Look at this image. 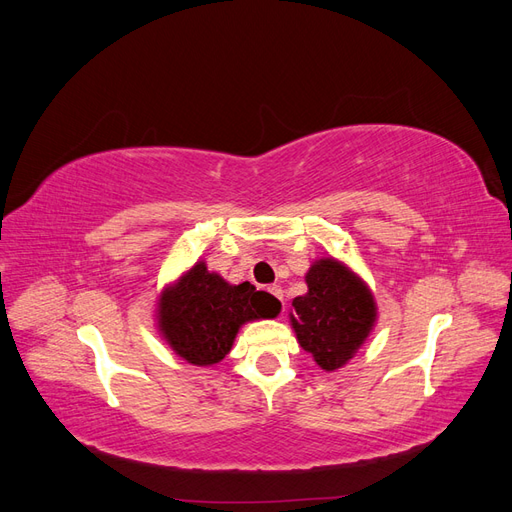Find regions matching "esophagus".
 Listing matches in <instances>:
<instances>
[{
  "label": "esophagus",
  "instance_id": "obj_1",
  "mask_svg": "<svg viewBox=\"0 0 512 512\" xmlns=\"http://www.w3.org/2000/svg\"><path fill=\"white\" fill-rule=\"evenodd\" d=\"M269 292L273 294V297H277V299H280V301L284 303V290H282V286L273 284V286H269Z\"/></svg>",
  "mask_w": 512,
  "mask_h": 512
}]
</instances>
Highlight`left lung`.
Segmentation results:
<instances>
[{"mask_svg":"<svg viewBox=\"0 0 512 512\" xmlns=\"http://www.w3.org/2000/svg\"><path fill=\"white\" fill-rule=\"evenodd\" d=\"M305 284L307 292L292 299L290 327L320 369H342L376 327L374 292L346 262L333 256L314 260Z\"/></svg>","mask_w":512,"mask_h":512,"instance_id":"1","label":"left lung"}]
</instances>
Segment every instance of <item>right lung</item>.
Wrapping results in <instances>:
<instances>
[{
    "label": "right lung",
    "mask_w": 512,
    "mask_h": 512,
    "mask_svg": "<svg viewBox=\"0 0 512 512\" xmlns=\"http://www.w3.org/2000/svg\"><path fill=\"white\" fill-rule=\"evenodd\" d=\"M282 303L250 282L228 284L198 260L156 301V327L179 359L196 367L218 365L247 322L280 314Z\"/></svg>",
    "instance_id": "add662e5"
}]
</instances>
